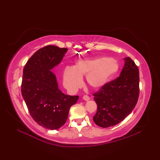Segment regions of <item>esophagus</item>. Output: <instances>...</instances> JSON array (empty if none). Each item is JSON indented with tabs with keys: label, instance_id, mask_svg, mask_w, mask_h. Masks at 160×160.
<instances>
[{
	"label": "esophagus",
	"instance_id": "esophagus-1",
	"mask_svg": "<svg viewBox=\"0 0 160 160\" xmlns=\"http://www.w3.org/2000/svg\"><path fill=\"white\" fill-rule=\"evenodd\" d=\"M83 100H85V101H89L90 100V97L89 96H87V95H84V96L82 97Z\"/></svg>",
	"mask_w": 160,
	"mask_h": 160
}]
</instances>
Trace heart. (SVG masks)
<instances>
[{
  "label": "heart",
  "mask_w": 160,
  "mask_h": 160,
  "mask_svg": "<svg viewBox=\"0 0 160 160\" xmlns=\"http://www.w3.org/2000/svg\"><path fill=\"white\" fill-rule=\"evenodd\" d=\"M118 69V62L112 58L80 60L73 67L64 69L63 82L67 89L76 91L82 85V78L86 76L88 85L93 89H98L117 73Z\"/></svg>",
  "instance_id": "b5f03b06"
}]
</instances>
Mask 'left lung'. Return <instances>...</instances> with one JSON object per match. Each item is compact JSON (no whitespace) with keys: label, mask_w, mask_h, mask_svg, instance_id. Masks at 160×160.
<instances>
[{"label":"left lung","mask_w":160,"mask_h":160,"mask_svg":"<svg viewBox=\"0 0 160 160\" xmlns=\"http://www.w3.org/2000/svg\"><path fill=\"white\" fill-rule=\"evenodd\" d=\"M124 61L120 76L93 94L98 105L93 119L100 127L119 124L131 113L138 102L140 94L138 67L131 58H125Z\"/></svg>","instance_id":"obj_1"}]
</instances>
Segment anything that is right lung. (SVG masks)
I'll list each match as a JSON object with an SVG mask.
<instances>
[{"label": "right lung", "mask_w": 160, "mask_h": 160, "mask_svg": "<svg viewBox=\"0 0 160 160\" xmlns=\"http://www.w3.org/2000/svg\"><path fill=\"white\" fill-rule=\"evenodd\" d=\"M67 50L54 45L44 47L33 53L23 69L21 93L29 113L40 126L51 130L65 124L70 107L79 98L64 94L52 71Z\"/></svg>", "instance_id": "obj_1"}]
</instances>
